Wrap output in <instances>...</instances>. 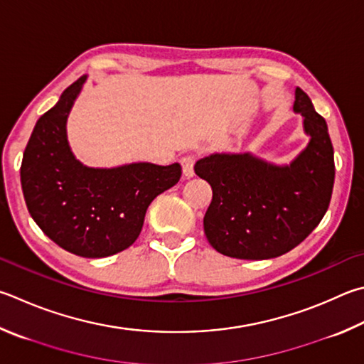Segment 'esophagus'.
Here are the masks:
<instances>
[{
    "instance_id": "obj_1",
    "label": "esophagus",
    "mask_w": 364,
    "mask_h": 364,
    "mask_svg": "<svg viewBox=\"0 0 364 364\" xmlns=\"http://www.w3.org/2000/svg\"><path fill=\"white\" fill-rule=\"evenodd\" d=\"M180 162H181V167H183V173H184V176H188V178L194 176L196 156H194V154H186V156H183L181 159H180Z\"/></svg>"
}]
</instances>
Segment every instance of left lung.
<instances>
[{"mask_svg":"<svg viewBox=\"0 0 364 364\" xmlns=\"http://www.w3.org/2000/svg\"><path fill=\"white\" fill-rule=\"evenodd\" d=\"M293 108L304 116L310 141L287 167L251 154H213L196 164V175L213 189L203 218L205 235L224 256L269 259L285 255L326 213L336 173L328 125L299 87Z\"/></svg>","mask_w":364,"mask_h":364,"instance_id":"1","label":"left lung"}]
</instances>
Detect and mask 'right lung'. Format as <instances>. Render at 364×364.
I'll list each match as a JSON object with an SVG mask.
<instances>
[{"label":"right lung","mask_w":364,"mask_h":364,"mask_svg":"<svg viewBox=\"0 0 364 364\" xmlns=\"http://www.w3.org/2000/svg\"><path fill=\"white\" fill-rule=\"evenodd\" d=\"M85 76L38 119L26 143L21 181L26 208L58 247L82 257H105L129 248L141 232L149 203L180 181L181 165L138 162L90 168L75 159L67 117Z\"/></svg>","instance_id":"obj_1"}]
</instances>
